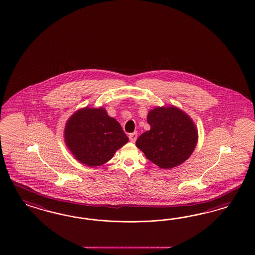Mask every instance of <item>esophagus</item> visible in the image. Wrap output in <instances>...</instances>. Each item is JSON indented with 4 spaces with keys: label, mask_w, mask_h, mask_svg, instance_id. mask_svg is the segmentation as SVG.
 Segmentation results:
<instances>
[{
    "label": "esophagus",
    "mask_w": 255,
    "mask_h": 255,
    "mask_svg": "<svg viewBox=\"0 0 255 255\" xmlns=\"http://www.w3.org/2000/svg\"><path fill=\"white\" fill-rule=\"evenodd\" d=\"M137 137H138V133L137 132H132L129 134V140L132 142H134L135 140H137Z\"/></svg>",
    "instance_id": "1"
}]
</instances>
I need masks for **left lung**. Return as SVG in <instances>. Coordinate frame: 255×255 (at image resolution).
<instances>
[{
	"mask_svg": "<svg viewBox=\"0 0 255 255\" xmlns=\"http://www.w3.org/2000/svg\"><path fill=\"white\" fill-rule=\"evenodd\" d=\"M150 130L136 140L150 161L162 169H172L186 161L196 147L195 124L178 108L157 107L147 115Z\"/></svg>",
	"mask_w": 255,
	"mask_h": 255,
	"instance_id": "1",
	"label": "left lung"
}]
</instances>
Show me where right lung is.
Segmentation results:
<instances>
[{
	"label": "right lung",
	"mask_w": 255,
	"mask_h": 255,
	"mask_svg": "<svg viewBox=\"0 0 255 255\" xmlns=\"http://www.w3.org/2000/svg\"><path fill=\"white\" fill-rule=\"evenodd\" d=\"M66 146L83 164L96 167L106 163L128 138L120 124L104 108H83L66 122Z\"/></svg>",
	"instance_id": "obj_1"
}]
</instances>
